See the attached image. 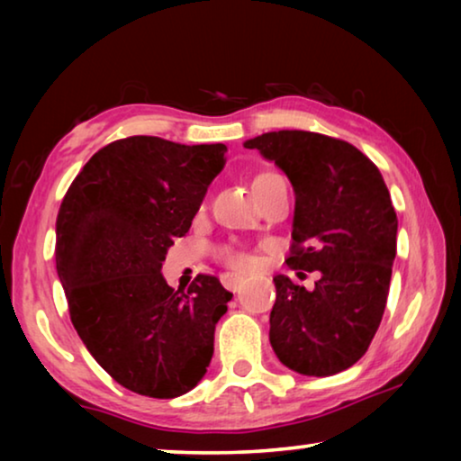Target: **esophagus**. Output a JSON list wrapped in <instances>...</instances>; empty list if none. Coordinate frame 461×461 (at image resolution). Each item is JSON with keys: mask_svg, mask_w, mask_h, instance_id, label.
I'll list each match as a JSON object with an SVG mask.
<instances>
[{"mask_svg": "<svg viewBox=\"0 0 461 461\" xmlns=\"http://www.w3.org/2000/svg\"><path fill=\"white\" fill-rule=\"evenodd\" d=\"M221 283H223L225 288H228V291L238 293L240 288H241V285H244V278L236 276V275H223V276H221Z\"/></svg>", "mask_w": 461, "mask_h": 461, "instance_id": "obj_1", "label": "esophagus"}]
</instances>
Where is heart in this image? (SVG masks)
Instances as JSON below:
<instances>
[{
	"label": "heart",
	"mask_w": 461,
	"mask_h": 461,
	"mask_svg": "<svg viewBox=\"0 0 461 461\" xmlns=\"http://www.w3.org/2000/svg\"><path fill=\"white\" fill-rule=\"evenodd\" d=\"M272 176H278V175H275V173H260L258 176L254 178V186L264 183V181H268V178H272ZM221 256H223L225 264H228L231 270L248 272V270H252L256 267V258L249 252H246V249L225 248L223 252H221Z\"/></svg>",
	"instance_id": "1"
}]
</instances>
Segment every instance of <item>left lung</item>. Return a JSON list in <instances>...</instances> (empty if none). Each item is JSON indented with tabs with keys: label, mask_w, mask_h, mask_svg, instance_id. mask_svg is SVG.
<instances>
[{
	"label": "left lung",
	"mask_w": 461,
	"mask_h": 461,
	"mask_svg": "<svg viewBox=\"0 0 461 461\" xmlns=\"http://www.w3.org/2000/svg\"><path fill=\"white\" fill-rule=\"evenodd\" d=\"M244 146L275 160L293 183L286 264L321 275L313 291L275 276L272 349L305 376L348 370L368 352L393 276L399 220L384 178L356 146L315 131H268Z\"/></svg>",
	"instance_id": "8db88e82"
}]
</instances>
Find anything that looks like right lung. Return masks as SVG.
Instances as JSON below:
<instances>
[{
	"label": "right lung",
	"mask_w": 461,
	"mask_h": 461,
	"mask_svg": "<svg viewBox=\"0 0 461 461\" xmlns=\"http://www.w3.org/2000/svg\"><path fill=\"white\" fill-rule=\"evenodd\" d=\"M225 152V144L156 136L115 140L91 156L60 203L54 256L68 315L95 362L136 394L175 399L212 362L231 293L212 275L175 291L160 268Z\"/></svg>",
	"instance_id": "right-lung-1"
}]
</instances>
